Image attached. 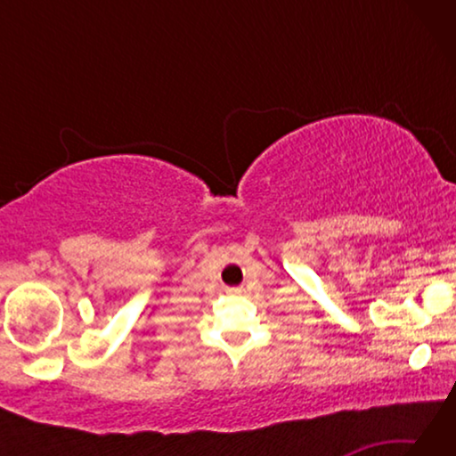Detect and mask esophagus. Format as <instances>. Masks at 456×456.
Returning a JSON list of instances; mask_svg holds the SVG:
<instances>
[{"instance_id":"esophagus-1","label":"esophagus","mask_w":456,"mask_h":456,"mask_svg":"<svg viewBox=\"0 0 456 456\" xmlns=\"http://www.w3.org/2000/svg\"><path fill=\"white\" fill-rule=\"evenodd\" d=\"M233 293H239V289H233Z\"/></svg>"}]
</instances>
